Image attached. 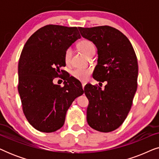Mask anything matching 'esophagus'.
<instances>
[{"mask_svg":"<svg viewBox=\"0 0 159 159\" xmlns=\"http://www.w3.org/2000/svg\"><path fill=\"white\" fill-rule=\"evenodd\" d=\"M85 84H86L85 82H83V83H82V88H83V90H84V86H85Z\"/></svg>","mask_w":159,"mask_h":159,"instance_id":"1","label":"esophagus"}]
</instances>
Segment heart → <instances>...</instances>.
<instances>
[{
  "instance_id": "1",
  "label": "heart",
  "mask_w": 159,
  "mask_h": 159,
  "mask_svg": "<svg viewBox=\"0 0 159 159\" xmlns=\"http://www.w3.org/2000/svg\"><path fill=\"white\" fill-rule=\"evenodd\" d=\"M78 48L81 51L84 55L89 56L95 53V47L93 43L88 40H83L78 43ZM71 48H67L64 53V59L66 64H69L71 61ZM91 73V70L90 69H81L77 68L71 71V75L76 79L80 80V81H85L88 79Z\"/></svg>"
}]
</instances>
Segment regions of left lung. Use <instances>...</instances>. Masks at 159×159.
<instances>
[{"label":"left lung","instance_id":"1","mask_svg":"<svg viewBox=\"0 0 159 159\" xmlns=\"http://www.w3.org/2000/svg\"><path fill=\"white\" fill-rule=\"evenodd\" d=\"M83 38L98 49L93 78L107 82L104 90L90 84L84 87L89 101L87 121L97 131L109 132L127 118L138 87V64L133 47L119 30L109 26L78 27Z\"/></svg>","mask_w":159,"mask_h":159}]
</instances>
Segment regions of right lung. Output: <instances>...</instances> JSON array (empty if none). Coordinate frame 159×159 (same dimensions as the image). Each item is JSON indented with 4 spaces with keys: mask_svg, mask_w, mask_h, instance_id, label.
<instances>
[{
    "mask_svg": "<svg viewBox=\"0 0 159 159\" xmlns=\"http://www.w3.org/2000/svg\"><path fill=\"white\" fill-rule=\"evenodd\" d=\"M81 38L77 27L48 25L28 39L18 65V91L23 112L38 131L53 132L64 125L67 110L76 98L84 93L80 82L64 77L61 87L54 78L64 75V56L67 48Z\"/></svg>",
    "mask_w": 159,
    "mask_h": 159,
    "instance_id": "right-lung-1",
    "label": "right lung"
}]
</instances>
